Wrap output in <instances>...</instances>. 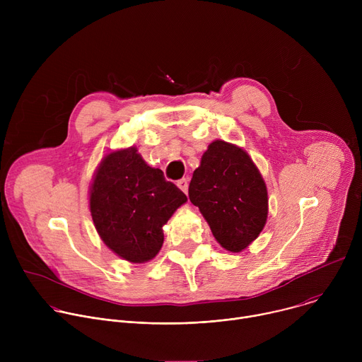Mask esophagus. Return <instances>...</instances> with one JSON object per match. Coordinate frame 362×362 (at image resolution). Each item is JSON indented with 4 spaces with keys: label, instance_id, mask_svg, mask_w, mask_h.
Returning <instances> with one entry per match:
<instances>
[{
    "label": "esophagus",
    "instance_id": "34e87169",
    "mask_svg": "<svg viewBox=\"0 0 362 362\" xmlns=\"http://www.w3.org/2000/svg\"><path fill=\"white\" fill-rule=\"evenodd\" d=\"M177 187L183 192V193H187V187H189V182L186 179H180L177 180Z\"/></svg>",
    "mask_w": 362,
    "mask_h": 362
}]
</instances>
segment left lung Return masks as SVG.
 Listing matches in <instances>:
<instances>
[{
    "instance_id": "8db88e82",
    "label": "left lung",
    "mask_w": 362,
    "mask_h": 362,
    "mask_svg": "<svg viewBox=\"0 0 362 362\" xmlns=\"http://www.w3.org/2000/svg\"><path fill=\"white\" fill-rule=\"evenodd\" d=\"M189 199L219 245L232 253L246 249L267 225V183L247 151L225 140L212 141L203 153Z\"/></svg>"
}]
</instances>
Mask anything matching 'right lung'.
I'll return each instance as SVG.
<instances>
[{
    "mask_svg": "<svg viewBox=\"0 0 362 362\" xmlns=\"http://www.w3.org/2000/svg\"><path fill=\"white\" fill-rule=\"evenodd\" d=\"M186 202V194L160 169L150 168L136 146L107 153L88 189L98 236L132 264L148 262L159 253L163 226Z\"/></svg>",
    "mask_w": 362,
    "mask_h": 362,
    "instance_id": "add662e5",
    "label": "right lung"
}]
</instances>
